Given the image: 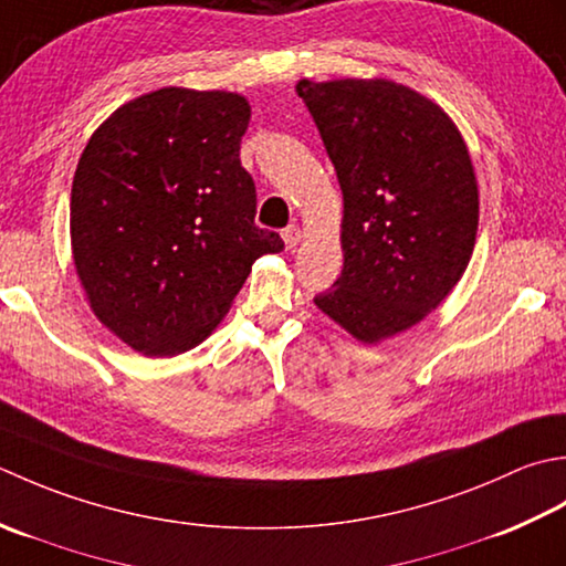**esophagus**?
<instances>
[{"label": "esophagus", "mask_w": 566, "mask_h": 566, "mask_svg": "<svg viewBox=\"0 0 566 566\" xmlns=\"http://www.w3.org/2000/svg\"><path fill=\"white\" fill-rule=\"evenodd\" d=\"M300 239H303V234H300L297 227H287L283 229V241H285V249H295L300 244Z\"/></svg>", "instance_id": "34e87169"}]
</instances>
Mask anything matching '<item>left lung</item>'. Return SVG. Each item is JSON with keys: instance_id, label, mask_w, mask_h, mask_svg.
Segmentation results:
<instances>
[{"instance_id": "obj_1", "label": "left lung", "mask_w": 566, "mask_h": 566, "mask_svg": "<svg viewBox=\"0 0 566 566\" xmlns=\"http://www.w3.org/2000/svg\"><path fill=\"white\" fill-rule=\"evenodd\" d=\"M344 195V269L315 295L364 344L418 325L467 271L479 227L474 166L454 122L390 80H300Z\"/></svg>"}]
</instances>
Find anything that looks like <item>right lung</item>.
Segmentation results:
<instances>
[{
	"label": "right lung",
	"mask_w": 566,
	"mask_h": 566,
	"mask_svg": "<svg viewBox=\"0 0 566 566\" xmlns=\"http://www.w3.org/2000/svg\"><path fill=\"white\" fill-rule=\"evenodd\" d=\"M251 119L234 92L164 87L92 134L73 178L71 239L92 313L132 349L198 347L253 261L283 251L261 229L239 148Z\"/></svg>",
	"instance_id": "1"
}]
</instances>
